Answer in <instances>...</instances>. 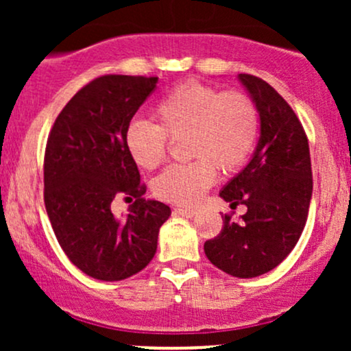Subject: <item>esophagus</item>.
Instances as JSON below:
<instances>
[{
  "instance_id": "34e87169",
  "label": "esophagus",
  "mask_w": 351,
  "mask_h": 351,
  "mask_svg": "<svg viewBox=\"0 0 351 351\" xmlns=\"http://www.w3.org/2000/svg\"><path fill=\"white\" fill-rule=\"evenodd\" d=\"M175 215L178 216H183V217H195L198 213L195 211V209H189V208H175Z\"/></svg>"
}]
</instances>
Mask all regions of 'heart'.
Returning <instances> with one entry per match:
<instances>
[{
    "label": "heart",
    "instance_id": "1",
    "mask_svg": "<svg viewBox=\"0 0 351 351\" xmlns=\"http://www.w3.org/2000/svg\"><path fill=\"white\" fill-rule=\"evenodd\" d=\"M155 125L134 120L127 125L123 145L142 170H153L167 156L168 142L186 140L188 165L167 168L153 181L160 199L193 204L211 186L216 168L224 175L247 162L259 135V112L249 95L221 92L199 82L171 88L152 112Z\"/></svg>",
    "mask_w": 351,
    "mask_h": 351
}]
</instances>
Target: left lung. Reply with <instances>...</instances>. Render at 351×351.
<instances>
[{"label":"left lung","mask_w":351,"mask_h":351,"mask_svg":"<svg viewBox=\"0 0 351 351\" xmlns=\"http://www.w3.org/2000/svg\"><path fill=\"white\" fill-rule=\"evenodd\" d=\"M239 82L259 112L261 136L251 160L219 191L234 209L247 206L239 221L223 216V229L204 243L217 269L239 279L263 276L295 247L312 199L308 140L293 110L274 87L256 75Z\"/></svg>","instance_id":"left-lung-1"}]
</instances>
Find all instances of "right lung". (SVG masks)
<instances>
[{
    "label": "right lung",
    "mask_w": 351,
    "mask_h": 351,
    "mask_svg": "<svg viewBox=\"0 0 351 351\" xmlns=\"http://www.w3.org/2000/svg\"><path fill=\"white\" fill-rule=\"evenodd\" d=\"M158 77L102 75L62 108L44 155V204L71 263L97 280H123L148 265L170 206L145 199V184L123 145L132 117ZM135 197L117 218L111 201Z\"/></svg>",
    "instance_id": "add662e5"
}]
</instances>
